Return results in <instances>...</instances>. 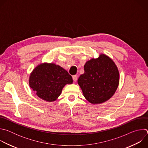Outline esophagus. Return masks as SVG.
I'll list each match as a JSON object with an SVG mask.
<instances>
[{"label": "esophagus", "instance_id": "esophagus-1", "mask_svg": "<svg viewBox=\"0 0 148 148\" xmlns=\"http://www.w3.org/2000/svg\"><path fill=\"white\" fill-rule=\"evenodd\" d=\"M77 78H78V76L77 75H74L73 76V79L74 81H76L77 80Z\"/></svg>", "mask_w": 148, "mask_h": 148}]
</instances>
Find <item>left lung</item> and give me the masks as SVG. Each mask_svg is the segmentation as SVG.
<instances>
[{
	"label": "left lung",
	"mask_w": 148,
	"mask_h": 148,
	"mask_svg": "<svg viewBox=\"0 0 148 148\" xmlns=\"http://www.w3.org/2000/svg\"><path fill=\"white\" fill-rule=\"evenodd\" d=\"M119 81L118 68L109 57L101 54L84 65V73L78 79L84 96L92 104L108 100L115 92Z\"/></svg>",
	"instance_id": "8db88e82"
}]
</instances>
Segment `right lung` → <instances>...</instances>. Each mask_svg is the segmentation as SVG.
Wrapping results in <instances>:
<instances>
[{
  "label": "right lung",
  "mask_w": 148,
  "mask_h": 148,
  "mask_svg": "<svg viewBox=\"0 0 148 148\" xmlns=\"http://www.w3.org/2000/svg\"><path fill=\"white\" fill-rule=\"evenodd\" d=\"M73 83L72 77L59 66L43 63L30 74L29 86L40 98L49 102L57 99L66 84Z\"/></svg>",
  "instance_id": "right-lung-1"
}]
</instances>
